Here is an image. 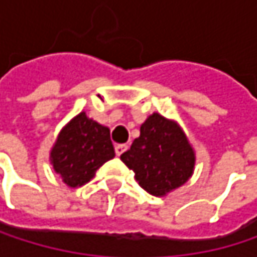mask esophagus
Returning a JSON list of instances; mask_svg holds the SVG:
<instances>
[{
  "label": "esophagus",
  "mask_w": 257,
  "mask_h": 257,
  "mask_svg": "<svg viewBox=\"0 0 257 257\" xmlns=\"http://www.w3.org/2000/svg\"><path fill=\"white\" fill-rule=\"evenodd\" d=\"M114 149H116V155H117V156H120L123 152H126V150H128V146H126V144H117Z\"/></svg>",
  "instance_id": "esophagus-1"
}]
</instances>
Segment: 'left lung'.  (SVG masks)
Listing matches in <instances>:
<instances>
[{
  "label": "left lung",
  "instance_id": "8db88e82",
  "mask_svg": "<svg viewBox=\"0 0 257 257\" xmlns=\"http://www.w3.org/2000/svg\"><path fill=\"white\" fill-rule=\"evenodd\" d=\"M138 184L153 196H167L192 177L196 155L179 123L159 113L140 126V137L120 155Z\"/></svg>",
  "mask_w": 257,
  "mask_h": 257
}]
</instances>
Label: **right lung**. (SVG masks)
<instances>
[{
    "label": "right lung",
    "mask_w": 257,
    "mask_h": 257,
    "mask_svg": "<svg viewBox=\"0 0 257 257\" xmlns=\"http://www.w3.org/2000/svg\"><path fill=\"white\" fill-rule=\"evenodd\" d=\"M114 155L110 129L81 111L61 129L49 159L62 181L76 189L93 179L96 170Z\"/></svg>",
    "instance_id": "right-lung-1"
}]
</instances>
